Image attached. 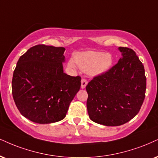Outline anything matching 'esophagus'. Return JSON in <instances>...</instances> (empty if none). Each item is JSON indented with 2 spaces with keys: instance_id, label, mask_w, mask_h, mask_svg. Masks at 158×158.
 Segmentation results:
<instances>
[{
  "instance_id": "esophagus-1",
  "label": "esophagus",
  "mask_w": 158,
  "mask_h": 158,
  "mask_svg": "<svg viewBox=\"0 0 158 158\" xmlns=\"http://www.w3.org/2000/svg\"><path fill=\"white\" fill-rule=\"evenodd\" d=\"M87 83H88V81H87V80L85 79V78H82V80H81V88H82V89L85 88Z\"/></svg>"
}]
</instances>
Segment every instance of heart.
Returning a JSON list of instances; mask_svg holds the SVG:
<instances>
[{"mask_svg": "<svg viewBox=\"0 0 158 158\" xmlns=\"http://www.w3.org/2000/svg\"><path fill=\"white\" fill-rule=\"evenodd\" d=\"M75 61L81 70L95 76L102 75L109 70L112 65L113 57L108 52L89 50L76 54ZM69 65L75 68V61L73 59L69 60Z\"/></svg>", "mask_w": 158, "mask_h": 158, "instance_id": "b5f03b06", "label": "heart"}]
</instances>
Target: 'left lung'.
I'll use <instances>...</instances> for the list:
<instances>
[{
	"label": "left lung",
	"mask_w": 158,
	"mask_h": 158,
	"mask_svg": "<svg viewBox=\"0 0 158 158\" xmlns=\"http://www.w3.org/2000/svg\"><path fill=\"white\" fill-rule=\"evenodd\" d=\"M122 58L88 83L86 106L91 120L106 126L127 123L139 112L145 98L144 67L133 50L119 47Z\"/></svg>",
	"instance_id": "obj_1"
}]
</instances>
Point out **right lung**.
I'll return each instance as SVG.
<instances>
[{"label": "right lung", "mask_w": 158, "mask_h": 158, "mask_svg": "<svg viewBox=\"0 0 158 158\" xmlns=\"http://www.w3.org/2000/svg\"><path fill=\"white\" fill-rule=\"evenodd\" d=\"M65 48L37 44L19 57L12 77V95L20 114L39 124L64 118L81 88V77L64 73Z\"/></svg>", "instance_id": "add662e5"}]
</instances>
